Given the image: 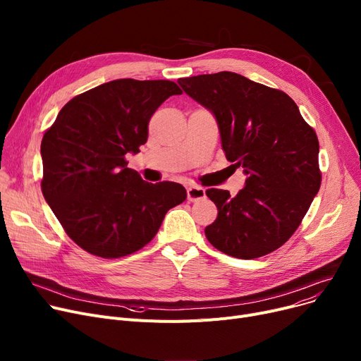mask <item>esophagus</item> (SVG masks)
I'll return each instance as SVG.
<instances>
[{
  "label": "esophagus",
  "mask_w": 361,
  "mask_h": 361,
  "mask_svg": "<svg viewBox=\"0 0 361 361\" xmlns=\"http://www.w3.org/2000/svg\"><path fill=\"white\" fill-rule=\"evenodd\" d=\"M206 196V192L203 187H197V185H190L187 188V199L190 202H199Z\"/></svg>",
  "instance_id": "1"
}]
</instances>
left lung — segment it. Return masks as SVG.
Wrapping results in <instances>:
<instances>
[{
    "label": "left lung",
    "mask_w": 361,
    "mask_h": 361,
    "mask_svg": "<svg viewBox=\"0 0 361 361\" xmlns=\"http://www.w3.org/2000/svg\"><path fill=\"white\" fill-rule=\"evenodd\" d=\"M183 90L214 114L222 149L245 184L235 197L206 190L218 207L204 228L215 249L256 259L286 243L319 192V142L287 93L233 71L178 79Z\"/></svg>",
    "instance_id": "obj_1"
}]
</instances>
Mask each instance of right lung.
I'll return each mask as SVG.
<instances>
[{
	"instance_id": "add662e5",
	"label": "right lung",
	"mask_w": 361,
	"mask_h": 361,
	"mask_svg": "<svg viewBox=\"0 0 361 361\" xmlns=\"http://www.w3.org/2000/svg\"><path fill=\"white\" fill-rule=\"evenodd\" d=\"M173 94L181 90L169 80H112L67 102L44 135V197L83 250L106 259L135 253L187 199L181 184L147 183L126 161L139 154L150 117Z\"/></svg>"
}]
</instances>
